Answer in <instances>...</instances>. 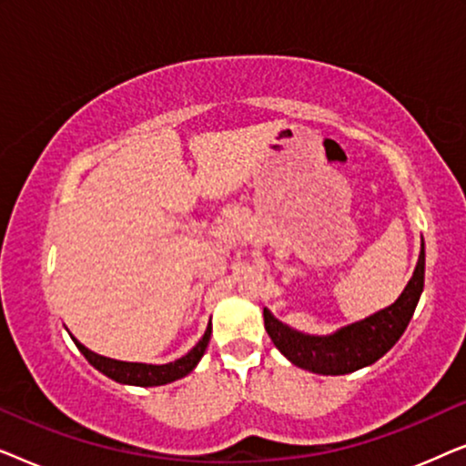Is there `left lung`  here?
I'll list each match as a JSON object with an SVG mask.
<instances>
[{
  "label": "left lung",
  "mask_w": 466,
  "mask_h": 466,
  "mask_svg": "<svg viewBox=\"0 0 466 466\" xmlns=\"http://www.w3.org/2000/svg\"><path fill=\"white\" fill-rule=\"evenodd\" d=\"M424 290V241L420 250L418 265L407 282L405 290L392 305L380 309L365 320L352 322L337 329L330 335H305L282 324L263 311L265 330L273 346L289 359L292 365L318 375H346L380 360L405 333L420 295Z\"/></svg>",
  "instance_id": "left-lung-1"
}]
</instances>
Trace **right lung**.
I'll return each mask as SVG.
<instances>
[{"instance_id": "right-lung-1", "label": "right lung", "mask_w": 466, "mask_h": 466, "mask_svg": "<svg viewBox=\"0 0 466 466\" xmlns=\"http://www.w3.org/2000/svg\"><path fill=\"white\" fill-rule=\"evenodd\" d=\"M209 335H212V324H208L206 333L197 346L190 350L188 354H184L182 359H177L174 362H167V365H146V362H125V360H114V359H106V356H99L91 352V350L82 346L80 341L74 343L78 346V350L85 354V359L91 362V365L101 371L107 378L118 381V384H127V386H163V384H171V381L184 378L188 375L193 369L197 367V362L201 360V356L206 354V348L209 343Z\"/></svg>"}]
</instances>
